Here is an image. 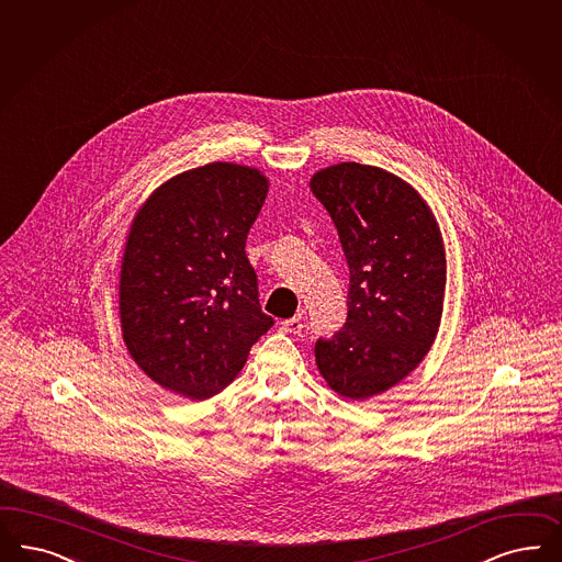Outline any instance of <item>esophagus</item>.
Masks as SVG:
<instances>
[{"label":"esophagus","mask_w":562,"mask_h":562,"mask_svg":"<svg viewBox=\"0 0 562 562\" xmlns=\"http://www.w3.org/2000/svg\"><path fill=\"white\" fill-rule=\"evenodd\" d=\"M302 316H291V318H288V321H283L281 323V331L285 333H302Z\"/></svg>","instance_id":"obj_1"}]
</instances>
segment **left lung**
<instances>
[{
  "label": "left lung",
  "instance_id": "8db88e82",
  "mask_svg": "<svg viewBox=\"0 0 562 562\" xmlns=\"http://www.w3.org/2000/svg\"><path fill=\"white\" fill-rule=\"evenodd\" d=\"M312 193L327 209L350 269L348 318L314 356L329 387L367 400L415 371L436 339L446 251L436 218L406 181L341 162L318 170Z\"/></svg>",
  "mask_w": 562,
  "mask_h": 562
}]
</instances>
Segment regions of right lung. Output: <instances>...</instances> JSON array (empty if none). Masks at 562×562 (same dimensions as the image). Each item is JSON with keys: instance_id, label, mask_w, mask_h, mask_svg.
I'll use <instances>...</instances> for the list:
<instances>
[{"instance_id": "right-lung-1", "label": "right lung", "mask_w": 562, "mask_h": 562, "mask_svg": "<svg viewBox=\"0 0 562 562\" xmlns=\"http://www.w3.org/2000/svg\"><path fill=\"white\" fill-rule=\"evenodd\" d=\"M267 191L260 170L212 162L172 177L133 218L119 285L123 339L165 390L218 394L271 329L246 256Z\"/></svg>"}]
</instances>
